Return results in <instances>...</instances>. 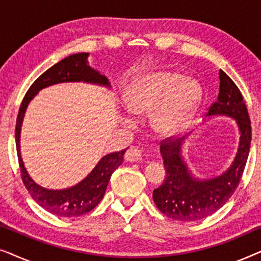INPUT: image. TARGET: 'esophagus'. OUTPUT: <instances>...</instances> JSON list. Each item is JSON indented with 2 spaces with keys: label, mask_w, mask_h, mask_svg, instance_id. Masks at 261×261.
<instances>
[{
  "label": "esophagus",
  "mask_w": 261,
  "mask_h": 261,
  "mask_svg": "<svg viewBox=\"0 0 261 261\" xmlns=\"http://www.w3.org/2000/svg\"><path fill=\"white\" fill-rule=\"evenodd\" d=\"M124 159L128 162H139V160H141V149L132 146L124 153Z\"/></svg>",
  "instance_id": "esophagus-1"
}]
</instances>
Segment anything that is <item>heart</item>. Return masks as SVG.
Returning <instances> with one entry per match:
<instances>
[{
	"label": "heart",
	"mask_w": 261,
	"mask_h": 261,
	"mask_svg": "<svg viewBox=\"0 0 261 261\" xmlns=\"http://www.w3.org/2000/svg\"><path fill=\"white\" fill-rule=\"evenodd\" d=\"M201 101V89L171 71L140 74L128 85L124 103L133 115L152 112L151 127L160 137L179 133L190 123Z\"/></svg>",
	"instance_id": "obj_1"
}]
</instances>
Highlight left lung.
Instances as JSON below:
<instances>
[{
  "label": "left lung",
  "instance_id": "8db88e82",
  "mask_svg": "<svg viewBox=\"0 0 261 261\" xmlns=\"http://www.w3.org/2000/svg\"><path fill=\"white\" fill-rule=\"evenodd\" d=\"M220 92L217 101L208 109V115H227L237 120L240 144L235 160L219 177L199 180L192 177L181 158V141L164 139L160 152L166 169L163 184L153 191L156 208L167 217L178 221L205 219L226 204L240 183L251 147L252 127L247 107L240 90L226 72L220 70Z\"/></svg>",
  "mask_w": 261,
  "mask_h": 261
}]
</instances>
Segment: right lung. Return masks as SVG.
<instances>
[{
    "label": "right lung",
    "instance_id": "obj_1",
    "mask_svg": "<svg viewBox=\"0 0 261 261\" xmlns=\"http://www.w3.org/2000/svg\"><path fill=\"white\" fill-rule=\"evenodd\" d=\"M88 53H76L71 55L59 63H57L47 71H45L40 77L34 81V83L28 89L21 103L19 114H17L15 126V141L17 159H19L21 179L24 187L30 192L32 198L41 208L57 216L76 217L91 212L101 202L105 196L107 185L114 171L123 162V154L126 149L120 152H114L103 156L88 177H85L81 183L72 188L64 190H48L39 187L34 180L28 176L24 169L22 159L20 154V132L21 124L24 116V112L28 103L37 95V92L48 85L63 83V82H89L110 87L108 78L99 74L97 71L88 65Z\"/></svg>",
    "mask_w": 261,
    "mask_h": 261
}]
</instances>
